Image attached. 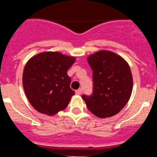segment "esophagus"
<instances>
[{
    "instance_id": "esophagus-1",
    "label": "esophagus",
    "mask_w": 157,
    "mask_h": 157,
    "mask_svg": "<svg viewBox=\"0 0 157 157\" xmlns=\"http://www.w3.org/2000/svg\"><path fill=\"white\" fill-rule=\"evenodd\" d=\"M76 94H82V90H81V89L77 90L76 91Z\"/></svg>"
}]
</instances>
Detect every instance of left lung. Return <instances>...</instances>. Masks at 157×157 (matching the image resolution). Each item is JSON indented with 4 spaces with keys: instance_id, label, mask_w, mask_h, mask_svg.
I'll list each match as a JSON object with an SVG mask.
<instances>
[{
    "instance_id": "obj_1",
    "label": "left lung",
    "mask_w": 157,
    "mask_h": 157,
    "mask_svg": "<svg viewBox=\"0 0 157 157\" xmlns=\"http://www.w3.org/2000/svg\"><path fill=\"white\" fill-rule=\"evenodd\" d=\"M93 71V93L83 94L88 109L100 118L117 114L129 101L133 78L129 64L111 51L101 50L88 57Z\"/></svg>"
}]
</instances>
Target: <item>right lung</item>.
I'll use <instances>...</instances> for the list:
<instances>
[{"label":"right lung","mask_w":157,"mask_h":157,"mask_svg":"<svg viewBox=\"0 0 157 157\" xmlns=\"http://www.w3.org/2000/svg\"><path fill=\"white\" fill-rule=\"evenodd\" d=\"M74 62V57L44 52L27 63L23 74V89L36 111L53 116L67 107L75 92L70 88L71 78L67 71Z\"/></svg>","instance_id":"right-lung-1"}]
</instances>
